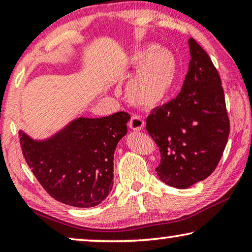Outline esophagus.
I'll return each mask as SVG.
<instances>
[{
    "instance_id": "obj_1",
    "label": "esophagus",
    "mask_w": 252,
    "mask_h": 252,
    "mask_svg": "<svg viewBox=\"0 0 252 252\" xmlns=\"http://www.w3.org/2000/svg\"><path fill=\"white\" fill-rule=\"evenodd\" d=\"M129 127L133 131H140L145 127L144 120L138 115H133L129 122Z\"/></svg>"
}]
</instances>
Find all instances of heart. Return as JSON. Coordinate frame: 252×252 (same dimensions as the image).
<instances>
[{
	"label": "heart",
	"instance_id": "heart-1",
	"mask_svg": "<svg viewBox=\"0 0 252 252\" xmlns=\"http://www.w3.org/2000/svg\"><path fill=\"white\" fill-rule=\"evenodd\" d=\"M127 65L137 69L126 86L131 102L154 108L171 94L178 74V63L171 50L154 44L141 45L131 52Z\"/></svg>",
	"mask_w": 252,
	"mask_h": 252
}]
</instances>
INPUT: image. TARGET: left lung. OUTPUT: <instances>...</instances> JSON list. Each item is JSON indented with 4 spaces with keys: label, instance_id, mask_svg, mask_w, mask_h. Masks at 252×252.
Returning a JSON list of instances; mask_svg holds the SVG:
<instances>
[{
    "label": "left lung",
    "instance_id": "8db88e82",
    "mask_svg": "<svg viewBox=\"0 0 252 252\" xmlns=\"http://www.w3.org/2000/svg\"><path fill=\"white\" fill-rule=\"evenodd\" d=\"M189 48L190 60L182 90L146 120L148 133L161 152L158 178L179 189L204 180L215 171L229 134L217 69L193 38L189 40Z\"/></svg>",
    "mask_w": 252,
    "mask_h": 252
}]
</instances>
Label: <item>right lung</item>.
<instances>
[{
	"instance_id": "right-lung-1",
	"label": "right lung",
	"mask_w": 252,
	"mask_h": 252,
	"mask_svg": "<svg viewBox=\"0 0 252 252\" xmlns=\"http://www.w3.org/2000/svg\"><path fill=\"white\" fill-rule=\"evenodd\" d=\"M129 120L126 112L77 118L45 139L19 130L24 158L55 200L76 208L95 207L112 190L114 152Z\"/></svg>"
}]
</instances>
